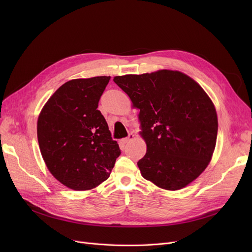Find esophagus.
Here are the masks:
<instances>
[{"label": "esophagus", "instance_id": "obj_1", "mask_svg": "<svg viewBox=\"0 0 252 252\" xmlns=\"http://www.w3.org/2000/svg\"><path fill=\"white\" fill-rule=\"evenodd\" d=\"M135 139V136H134V134L133 133H130L126 138H125V139H123L122 140V142L124 143V144H126V143H128V142H130V141H133Z\"/></svg>", "mask_w": 252, "mask_h": 252}]
</instances>
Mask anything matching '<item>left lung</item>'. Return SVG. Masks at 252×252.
<instances>
[{"mask_svg": "<svg viewBox=\"0 0 252 252\" xmlns=\"http://www.w3.org/2000/svg\"><path fill=\"white\" fill-rule=\"evenodd\" d=\"M140 110V136L147 151L141 175L157 187L176 191L199 177L216 148L218 115L202 87L178 70L114 76Z\"/></svg>", "mask_w": 252, "mask_h": 252, "instance_id": "obj_1", "label": "left lung"}]
</instances>
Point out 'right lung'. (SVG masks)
Returning a JSON list of instances; mask_svg holds the SVG:
<instances>
[{"instance_id":"obj_1","label":"right lung","mask_w":252,"mask_h":252,"mask_svg":"<svg viewBox=\"0 0 252 252\" xmlns=\"http://www.w3.org/2000/svg\"><path fill=\"white\" fill-rule=\"evenodd\" d=\"M110 76L75 78L63 84L37 118V141L50 173L75 191L107 180L121 154L97 109Z\"/></svg>"}]
</instances>
